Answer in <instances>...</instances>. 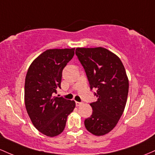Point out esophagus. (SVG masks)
I'll return each instance as SVG.
<instances>
[{"label": "esophagus", "instance_id": "1", "mask_svg": "<svg viewBox=\"0 0 155 155\" xmlns=\"http://www.w3.org/2000/svg\"><path fill=\"white\" fill-rule=\"evenodd\" d=\"M81 102H75V105H76V106H77V107H78V106H80L81 105Z\"/></svg>", "mask_w": 155, "mask_h": 155}]
</instances>
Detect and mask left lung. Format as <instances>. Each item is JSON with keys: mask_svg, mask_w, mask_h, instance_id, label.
I'll return each instance as SVG.
<instances>
[{"mask_svg": "<svg viewBox=\"0 0 155 155\" xmlns=\"http://www.w3.org/2000/svg\"><path fill=\"white\" fill-rule=\"evenodd\" d=\"M90 88H96V102L90 105L92 115L85 120L86 130L100 136L117 124L126 105L129 81L122 62L117 55L104 48H76Z\"/></svg>", "mask_w": 155, "mask_h": 155, "instance_id": "left-lung-1", "label": "left lung"}]
</instances>
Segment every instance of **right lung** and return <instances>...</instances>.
<instances>
[{
	"label": "right lung",
	"mask_w": 155,
	"mask_h": 155,
	"mask_svg": "<svg viewBox=\"0 0 155 155\" xmlns=\"http://www.w3.org/2000/svg\"><path fill=\"white\" fill-rule=\"evenodd\" d=\"M74 55L72 49H50L36 58L29 67L25 82V105L33 124L49 137L64 131L74 101L53 97L61 88L62 71Z\"/></svg>",
	"instance_id": "add662e5"
}]
</instances>
